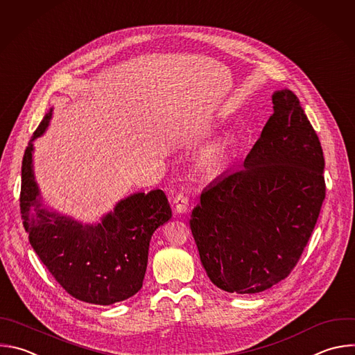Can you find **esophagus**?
I'll return each mask as SVG.
<instances>
[{
  "label": "esophagus",
  "instance_id": "esophagus-1",
  "mask_svg": "<svg viewBox=\"0 0 355 355\" xmlns=\"http://www.w3.org/2000/svg\"><path fill=\"white\" fill-rule=\"evenodd\" d=\"M173 205L177 213H187L189 209V200L184 193H177L173 198Z\"/></svg>",
  "mask_w": 355,
  "mask_h": 355
}]
</instances>
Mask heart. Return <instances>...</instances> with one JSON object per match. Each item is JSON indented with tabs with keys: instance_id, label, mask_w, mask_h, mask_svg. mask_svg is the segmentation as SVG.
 <instances>
[{
	"instance_id": "heart-1",
	"label": "heart",
	"mask_w": 355,
	"mask_h": 355,
	"mask_svg": "<svg viewBox=\"0 0 355 355\" xmlns=\"http://www.w3.org/2000/svg\"><path fill=\"white\" fill-rule=\"evenodd\" d=\"M217 163H218V153H217V149H211V150L206 155V157H205V160H203V164L207 166V167H211V166H214V164H217Z\"/></svg>"
}]
</instances>
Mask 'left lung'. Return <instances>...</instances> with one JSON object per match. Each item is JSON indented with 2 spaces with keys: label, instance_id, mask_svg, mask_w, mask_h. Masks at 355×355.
Segmentation results:
<instances>
[{
  "label": "left lung",
  "instance_id": "1",
  "mask_svg": "<svg viewBox=\"0 0 355 355\" xmlns=\"http://www.w3.org/2000/svg\"><path fill=\"white\" fill-rule=\"evenodd\" d=\"M275 112L243 168L206 187L191 231L202 266L223 291L257 294L297 265L324 199V159L300 100L272 94Z\"/></svg>",
  "mask_w": 355,
  "mask_h": 355
}]
</instances>
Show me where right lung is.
<instances>
[{
  "label": "right lung",
  "mask_w": 355,
  "mask_h": 355,
  "mask_svg": "<svg viewBox=\"0 0 355 355\" xmlns=\"http://www.w3.org/2000/svg\"><path fill=\"white\" fill-rule=\"evenodd\" d=\"M53 108L35 131L22 162L21 213L29 243L53 277L76 300L111 305L144 283L153 232L173 213L162 189L118 200L97 223H83L44 203L33 168V142L44 135Z\"/></svg>",
  "instance_id": "add662e5"
}]
</instances>
